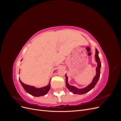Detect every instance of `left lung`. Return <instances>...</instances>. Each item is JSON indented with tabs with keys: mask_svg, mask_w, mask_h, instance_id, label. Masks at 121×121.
<instances>
[{
	"mask_svg": "<svg viewBox=\"0 0 121 121\" xmlns=\"http://www.w3.org/2000/svg\"><path fill=\"white\" fill-rule=\"evenodd\" d=\"M98 53H99L97 49H95V57L96 61L97 64V67L96 68V75L92 79V81L91 82V83H90L89 85H87L86 87L83 88H78L75 86L69 85L68 83V77L67 76V74H65V78H66V80H65V85H66L67 88L69 90L70 92L76 94H84L88 92L89 91L92 90L94 87V86H95L99 79L100 78V68L101 67V62L100 61V58L98 56Z\"/></svg>",
	"mask_w": 121,
	"mask_h": 121,
	"instance_id": "left-lung-1",
	"label": "left lung"
}]
</instances>
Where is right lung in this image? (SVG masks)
<instances>
[{"mask_svg": "<svg viewBox=\"0 0 121 121\" xmlns=\"http://www.w3.org/2000/svg\"><path fill=\"white\" fill-rule=\"evenodd\" d=\"M19 79L22 86H23L24 90L26 91L27 93L30 94L32 96L39 97L45 95H46L48 92V91H49L50 88V81L51 80V79H50V81L48 85L41 88H37L35 87V86L27 85V84H25L22 82L20 78H19Z\"/></svg>", "mask_w": 121, "mask_h": 121, "instance_id": "add662e5", "label": "right lung"}]
</instances>
